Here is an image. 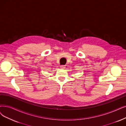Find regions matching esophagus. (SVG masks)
I'll use <instances>...</instances> for the list:
<instances>
[{
    "instance_id": "1",
    "label": "esophagus",
    "mask_w": 126,
    "mask_h": 126,
    "mask_svg": "<svg viewBox=\"0 0 126 126\" xmlns=\"http://www.w3.org/2000/svg\"><path fill=\"white\" fill-rule=\"evenodd\" d=\"M60 68H61V69H64L65 67L64 66H60Z\"/></svg>"
}]
</instances>
